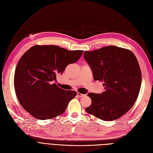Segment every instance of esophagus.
I'll return each mask as SVG.
<instances>
[{"label": "esophagus", "mask_w": 153, "mask_h": 153, "mask_svg": "<svg viewBox=\"0 0 153 153\" xmlns=\"http://www.w3.org/2000/svg\"><path fill=\"white\" fill-rule=\"evenodd\" d=\"M77 96H78V97H83V96H85V94H82V93H77Z\"/></svg>", "instance_id": "obj_1"}]
</instances>
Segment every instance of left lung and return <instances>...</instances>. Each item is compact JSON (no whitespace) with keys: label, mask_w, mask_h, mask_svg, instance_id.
<instances>
[{"label":"left lung","mask_w":153,"mask_h":153,"mask_svg":"<svg viewBox=\"0 0 153 153\" xmlns=\"http://www.w3.org/2000/svg\"><path fill=\"white\" fill-rule=\"evenodd\" d=\"M84 58L94 79L103 82L105 89L101 94L88 93L91 104L86 111L105 121L120 118L131 108L140 93L141 71L137 57L127 49L109 46L85 51Z\"/></svg>","instance_id":"left-lung-1"}]
</instances>
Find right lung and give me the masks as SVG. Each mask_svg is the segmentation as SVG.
<instances>
[{
    "label": "right lung",
    "mask_w": 153,
    "mask_h": 153,
    "mask_svg": "<svg viewBox=\"0 0 153 153\" xmlns=\"http://www.w3.org/2000/svg\"><path fill=\"white\" fill-rule=\"evenodd\" d=\"M83 52L54 45H36L25 52L14 75L15 91L23 109L39 120L64 113L76 92L64 90L53 81L68 64L77 62Z\"/></svg>",
    "instance_id": "obj_1"
}]
</instances>
